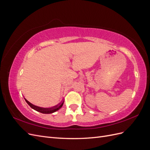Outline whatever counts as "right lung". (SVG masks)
I'll return each mask as SVG.
<instances>
[{
    "label": "right lung",
    "instance_id": "right-lung-1",
    "mask_svg": "<svg viewBox=\"0 0 150 150\" xmlns=\"http://www.w3.org/2000/svg\"><path fill=\"white\" fill-rule=\"evenodd\" d=\"M25 100L26 103H28L32 108L34 109V110L41 112V113H44V114H50V113H52V112H56V111L59 110V109L62 106L63 104H64V101H62L61 103L57 104V105H56V106H54L52 108H40V107H39L37 106H35V105H34V104H31L30 102H29L25 99Z\"/></svg>",
    "mask_w": 150,
    "mask_h": 150
}]
</instances>
